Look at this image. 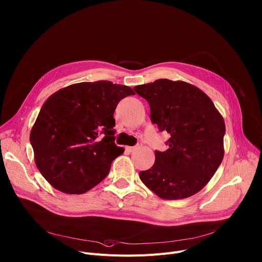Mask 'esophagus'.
<instances>
[{
	"label": "esophagus",
	"instance_id": "obj_1",
	"mask_svg": "<svg viewBox=\"0 0 262 262\" xmlns=\"http://www.w3.org/2000/svg\"><path fill=\"white\" fill-rule=\"evenodd\" d=\"M140 146H141V143H138L136 146H127V147H126V150H128L129 152H133V151H135L136 149H138Z\"/></svg>",
	"mask_w": 262,
	"mask_h": 262
}]
</instances>
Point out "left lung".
<instances>
[{
    "label": "left lung",
    "mask_w": 262,
    "mask_h": 262,
    "mask_svg": "<svg viewBox=\"0 0 262 262\" xmlns=\"http://www.w3.org/2000/svg\"><path fill=\"white\" fill-rule=\"evenodd\" d=\"M134 90L148 102L151 122L170 135L168 149L156 150L152 167L139 173L141 181L164 200L198 193L224 158L222 115L203 91L184 81L158 79Z\"/></svg>",
    "instance_id": "8db88e82"
}]
</instances>
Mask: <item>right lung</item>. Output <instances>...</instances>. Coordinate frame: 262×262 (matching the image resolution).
I'll return each mask as SVG.
<instances>
[{"instance_id": "right-lung-1", "label": "right lung", "mask_w": 262, "mask_h": 262, "mask_svg": "<svg viewBox=\"0 0 262 262\" xmlns=\"http://www.w3.org/2000/svg\"><path fill=\"white\" fill-rule=\"evenodd\" d=\"M134 91L100 80L59 90L42 104L30 133L42 177L69 194H82L108 174L124 149L115 144L114 112Z\"/></svg>"}]
</instances>
